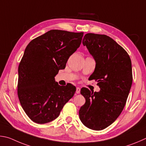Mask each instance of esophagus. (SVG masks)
<instances>
[{"label":"esophagus","instance_id":"obj_1","mask_svg":"<svg viewBox=\"0 0 146 146\" xmlns=\"http://www.w3.org/2000/svg\"><path fill=\"white\" fill-rule=\"evenodd\" d=\"M80 91H81V88L80 87L76 88V94H80Z\"/></svg>","mask_w":146,"mask_h":146}]
</instances>
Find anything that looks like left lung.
Segmentation results:
<instances>
[{
    "mask_svg": "<svg viewBox=\"0 0 146 146\" xmlns=\"http://www.w3.org/2000/svg\"><path fill=\"white\" fill-rule=\"evenodd\" d=\"M83 45L96 61L95 70L89 78L98 81L100 91L81 89L86 102L79 111L80 119L88 128L102 130L118 118L126 104L133 81L131 59L106 35L87 33Z\"/></svg>",
    "mask_w": 146,
    "mask_h": 146,
    "instance_id": "left-lung-1",
    "label": "left lung"
}]
</instances>
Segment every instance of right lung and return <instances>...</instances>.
<instances>
[{"instance_id":"add662e5","label":"right lung","mask_w":146,"mask_h":146,"mask_svg":"<svg viewBox=\"0 0 146 146\" xmlns=\"http://www.w3.org/2000/svg\"><path fill=\"white\" fill-rule=\"evenodd\" d=\"M83 33L50 30L31 41L19 66L18 96L33 122L45 124L59 116L74 95V86H60L54 77L80 47Z\"/></svg>"}]
</instances>
